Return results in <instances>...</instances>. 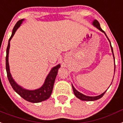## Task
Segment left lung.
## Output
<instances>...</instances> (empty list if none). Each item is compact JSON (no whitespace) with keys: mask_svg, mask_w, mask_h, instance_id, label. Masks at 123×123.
I'll use <instances>...</instances> for the list:
<instances>
[{"mask_svg":"<svg viewBox=\"0 0 123 123\" xmlns=\"http://www.w3.org/2000/svg\"><path fill=\"white\" fill-rule=\"evenodd\" d=\"M92 25H93L94 27H96L97 29H98L100 31H101L102 32L104 33V34H105V36H106V37L108 38V41H109V42H110V46H111V51H112V55H113V58H114V54H113V50H112V46H111V42H110L109 39H108V37H107V36H106V33H105V31H103V30L101 28L99 23V22L97 20H96V19H95V20H93V22H92ZM115 67H116V66H115V62H114V73H115ZM72 87H73V92H74V95H75V96L77 97V98L79 99L82 100V101H96V100L99 99H100L101 98H102V97L103 96V95L105 94V93L106 92V91H107V90H106V91L104 92H103V93H102L101 94L99 95V96H86V95H84V94H83L81 93L80 92H79L78 91L76 90V89L74 88V87L73 86V84H72Z\"/></svg>","mask_w":123,"mask_h":123,"instance_id":"left-lung-1","label":"left lung"}]
</instances>
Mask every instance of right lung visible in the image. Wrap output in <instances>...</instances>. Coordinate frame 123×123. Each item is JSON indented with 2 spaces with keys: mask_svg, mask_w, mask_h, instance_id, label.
<instances>
[{
  "mask_svg": "<svg viewBox=\"0 0 123 123\" xmlns=\"http://www.w3.org/2000/svg\"><path fill=\"white\" fill-rule=\"evenodd\" d=\"M24 20V19H21L18 20L16 24L15 25L14 29L12 30V35L9 40L8 42V46L7 47V50H6V71H7V77L9 79V81L10 82L11 85L12 86V88L14 89L18 95L25 100L27 101L31 102V103H40V102L44 101L45 100L49 98L50 95L52 94V89H53L54 84L55 82V77L57 74L59 69L61 67V65L58 64L52 68L49 73L46 77L44 83L43 85L41 86L40 88L34 89V90H29L26 89L18 85L17 82L14 81L13 79L12 75L10 72V68H9V49H10V41L12 39V37L15 34V32L18 29V28L20 26L22 22Z\"/></svg>",
  "mask_w": 123,
  "mask_h": 123,
  "instance_id": "add662e5",
  "label": "right lung"
}]
</instances>
